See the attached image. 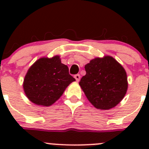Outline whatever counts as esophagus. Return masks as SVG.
Segmentation results:
<instances>
[{
    "mask_svg": "<svg viewBox=\"0 0 149 149\" xmlns=\"http://www.w3.org/2000/svg\"><path fill=\"white\" fill-rule=\"evenodd\" d=\"M74 78H75V79H76V81L79 82V81H80V79H81V76L79 74H76V75H75Z\"/></svg>",
    "mask_w": 149,
    "mask_h": 149,
    "instance_id": "1",
    "label": "esophagus"
}]
</instances>
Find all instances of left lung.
Wrapping results in <instances>:
<instances>
[{
	"label": "left lung",
	"mask_w": 149,
	"mask_h": 149,
	"mask_svg": "<svg viewBox=\"0 0 149 149\" xmlns=\"http://www.w3.org/2000/svg\"><path fill=\"white\" fill-rule=\"evenodd\" d=\"M85 70L79 85L94 107L107 110L120 102L128 86L127 73L121 64L107 55L91 60Z\"/></svg>",
	"instance_id": "obj_1"
}]
</instances>
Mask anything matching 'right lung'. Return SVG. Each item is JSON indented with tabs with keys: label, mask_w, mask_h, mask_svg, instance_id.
I'll list each match as a JSON object with an SVG mask.
<instances>
[{
	"label": "right lung",
	"mask_w": 149,
	"mask_h": 149,
	"mask_svg": "<svg viewBox=\"0 0 149 149\" xmlns=\"http://www.w3.org/2000/svg\"><path fill=\"white\" fill-rule=\"evenodd\" d=\"M76 79L69 74L68 68L61 63L59 55L41 58L29 68L24 79L26 97L37 105L49 107Z\"/></svg>",
	"instance_id": "obj_1"
}]
</instances>
